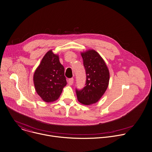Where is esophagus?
<instances>
[{
    "instance_id": "obj_1",
    "label": "esophagus",
    "mask_w": 152,
    "mask_h": 152,
    "mask_svg": "<svg viewBox=\"0 0 152 152\" xmlns=\"http://www.w3.org/2000/svg\"><path fill=\"white\" fill-rule=\"evenodd\" d=\"M73 81H74L73 78H70V79H68V83H69L70 85H72L73 83Z\"/></svg>"
}]
</instances>
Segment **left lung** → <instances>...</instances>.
<instances>
[{
	"label": "left lung",
	"mask_w": 152,
	"mask_h": 152,
	"mask_svg": "<svg viewBox=\"0 0 152 152\" xmlns=\"http://www.w3.org/2000/svg\"><path fill=\"white\" fill-rule=\"evenodd\" d=\"M86 72L85 86L76 89L79 102L89 105L99 101L106 91L110 80V72L100 55L94 50L82 53Z\"/></svg>",
	"instance_id": "obj_1"
}]
</instances>
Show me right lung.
<instances>
[{
  "mask_svg": "<svg viewBox=\"0 0 152 152\" xmlns=\"http://www.w3.org/2000/svg\"><path fill=\"white\" fill-rule=\"evenodd\" d=\"M35 90L46 102H52L60 96L67 84L64 68L59 57L52 50L46 53L34 75Z\"/></svg>",
  "mask_w": 152,
  "mask_h": 152,
  "instance_id": "right-lung-1",
  "label": "right lung"
}]
</instances>
